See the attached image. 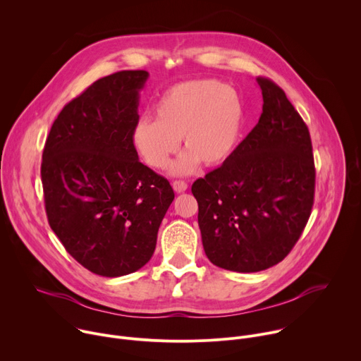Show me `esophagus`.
I'll use <instances>...</instances> for the list:
<instances>
[{
    "label": "esophagus",
    "mask_w": 361,
    "mask_h": 361,
    "mask_svg": "<svg viewBox=\"0 0 361 361\" xmlns=\"http://www.w3.org/2000/svg\"><path fill=\"white\" fill-rule=\"evenodd\" d=\"M187 183H184V181H181V180H176V181H173V188H174V191L176 192H184L185 190H187Z\"/></svg>",
    "instance_id": "esophagus-1"
}]
</instances>
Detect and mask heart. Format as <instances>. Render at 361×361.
Wrapping results in <instances>:
<instances>
[{"label":"heart","mask_w":361,"mask_h":361,"mask_svg":"<svg viewBox=\"0 0 361 361\" xmlns=\"http://www.w3.org/2000/svg\"><path fill=\"white\" fill-rule=\"evenodd\" d=\"M156 120L141 117L133 131V144L142 160L163 170L177 152L180 140L185 152L173 173L185 176L198 163L214 167L234 151L244 120L240 95L217 80H192L166 90L154 106Z\"/></svg>","instance_id":"1"}]
</instances>
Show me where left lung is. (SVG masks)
I'll list each match as a JSON object with an SVG mask.
<instances>
[{
  "instance_id": "obj_1",
  "label": "left lung",
  "mask_w": 361,
  "mask_h": 361,
  "mask_svg": "<svg viewBox=\"0 0 361 361\" xmlns=\"http://www.w3.org/2000/svg\"><path fill=\"white\" fill-rule=\"evenodd\" d=\"M257 82L263 94L259 123L221 167L191 187L205 255L237 273L280 263L300 238L314 202L310 133L277 84L263 77Z\"/></svg>"
}]
</instances>
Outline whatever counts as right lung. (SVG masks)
Masks as SVG:
<instances>
[{"label": "right lung", "mask_w": 361, "mask_h": 361, "mask_svg": "<svg viewBox=\"0 0 361 361\" xmlns=\"http://www.w3.org/2000/svg\"><path fill=\"white\" fill-rule=\"evenodd\" d=\"M142 70L118 71L71 99L47 137L41 180L49 227L87 270L120 277L154 254L174 200L133 144Z\"/></svg>", "instance_id": "add662e5"}]
</instances>
